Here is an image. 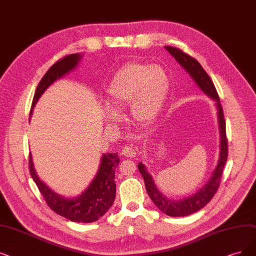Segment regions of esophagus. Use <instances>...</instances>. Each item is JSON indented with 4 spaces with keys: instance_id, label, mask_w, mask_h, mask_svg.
Listing matches in <instances>:
<instances>
[{
    "instance_id": "obj_1",
    "label": "esophagus",
    "mask_w": 256,
    "mask_h": 256,
    "mask_svg": "<svg viewBox=\"0 0 256 256\" xmlns=\"http://www.w3.org/2000/svg\"><path fill=\"white\" fill-rule=\"evenodd\" d=\"M120 152H122V156H128V158H134L136 156V150L131 146H124Z\"/></svg>"
}]
</instances>
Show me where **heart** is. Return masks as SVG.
Wrapping results in <instances>:
<instances>
[{
  "instance_id": "obj_1",
  "label": "heart",
  "mask_w": 256,
  "mask_h": 256,
  "mask_svg": "<svg viewBox=\"0 0 256 256\" xmlns=\"http://www.w3.org/2000/svg\"><path fill=\"white\" fill-rule=\"evenodd\" d=\"M170 89V78L160 65L132 62L122 67L108 87L110 103L104 108L111 120L120 118V110L129 105L134 118L146 124L160 111Z\"/></svg>"
}]
</instances>
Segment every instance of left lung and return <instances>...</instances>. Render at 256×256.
<instances>
[{
    "instance_id": "left-lung-1",
    "label": "left lung",
    "mask_w": 256,
    "mask_h": 256,
    "mask_svg": "<svg viewBox=\"0 0 256 256\" xmlns=\"http://www.w3.org/2000/svg\"><path fill=\"white\" fill-rule=\"evenodd\" d=\"M166 49L169 51V54L171 56H174V58L178 60V63L187 71V72L192 76V78L196 80V83L198 85V87L204 91V92L216 102L220 134V152L216 171H214L213 176L207 185L204 186L196 194H193V196L189 198H182L180 200L166 198L162 192L158 191V189L154 185V182H153L151 176L147 172L145 166L142 165V162L138 164V168L142 178H144L146 190L151 200L156 204V206L162 212L167 214L169 216L176 218L187 216L200 210L207 205L214 196V194L216 193L220 185L224 166L228 158V140L226 136V122H224V118L222 107L220 103V96L218 94L216 86H214L212 80L210 78L205 69L202 67V65L196 58L187 54L186 52H184L182 50L173 46H166Z\"/></svg>"
}]
</instances>
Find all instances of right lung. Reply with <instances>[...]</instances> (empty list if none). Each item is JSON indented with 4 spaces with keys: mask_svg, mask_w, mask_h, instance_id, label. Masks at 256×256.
Segmentation results:
<instances>
[{
    "mask_svg": "<svg viewBox=\"0 0 256 256\" xmlns=\"http://www.w3.org/2000/svg\"><path fill=\"white\" fill-rule=\"evenodd\" d=\"M80 58V56L78 54H69L60 58L48 69L36 89L30 114L44 91L54 80L72 70L78 65ZM118 162L120 160L116 153L104 154L102 158L98 174L91 182V185L83 194L76 198H65L60 196L49 189L42 180H40L34 171V162L30 153L29 172L51 210L58 216L76 222H92L103 216L114 202L116 192L114 173Z\"/></svg>",
    "mask_w": 256,
    "mask_h": 256,
    "instance_id": "right-lung-1",
    "label": "right lung"
}]
</instances>
